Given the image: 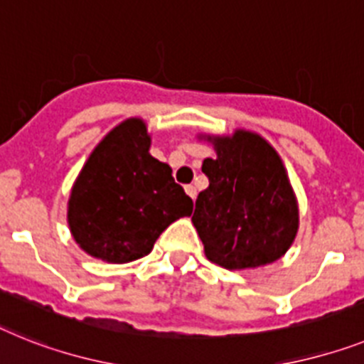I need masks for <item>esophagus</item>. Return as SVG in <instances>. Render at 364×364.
<instances>
[{
  "mask_svg": "<svg viewBox=\"0 0 364 364\" xmlns=\"http://www.w3.org/2000/svg\"><path fill=\"white\" fill-rule=\"evenodd\" d=\"M185 192H187L188 196L192 198V200H196V187H192V185H187V187H185Z\"/></svg>",
  "mask_w": 364,
  "mask_h": 364,
  "instance_id": "esophagus-1",
  "label": "esophagus"
}]
</instances>
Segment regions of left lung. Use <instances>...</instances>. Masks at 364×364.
Returning a JSON list of instances; mask_svg holds the SVG:
<instances>
[{"label":"left lung","mask_w":364,"mask_h":364,"mask_svg":"<svg viewBox=\"0 0 364 364\" xmlns=\"http://www.w3.org/2000/svg\"><path fill=\"white\" fill-rule=\"evenodd\" d=\"M216 151L201 172L209 187L198 194L192 224L205 257L228 270L272 264L292 246L300 209L287 168L259 133L200 135Z\"/></svg>","instance_id":"8db88e82"}]
</instances>
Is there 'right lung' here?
<instances>
[{
    "mask_svg": "<svg viewBox=\"0 0 364 364\" xmlns=\"http://www.w3.org/2000/svg\"><path fill=\"white\" fill-rule=\"evenodd\" d=\"M142 118L112 127L88 155L68 200V228L90 257L125 264L148 255L168 225L192 215L172 168L149 154Z\"/></svg>",
    "mask_w": 364,
    "mask_h": 364,
    "instance_id": "1",
    "label": "right lung"
}]
</instances>
